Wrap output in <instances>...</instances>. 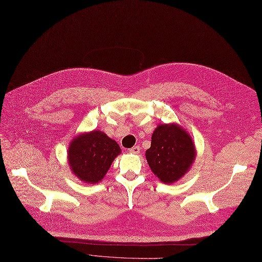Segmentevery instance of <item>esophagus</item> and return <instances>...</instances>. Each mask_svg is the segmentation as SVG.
I'll return each instance as SVG.
<instances>
[{
  "instance_id": "34e87169",
  "label": "esophagus",
  "mask_w": 262,
  "mask_h": 262,
  "mask_svg": "<svg viewBox=\"0 0 262 262\" xmlns=\"http://www.w3.org/2000/svg\"><path fill=\"white\" fill-rule=\"evenodd\" d=\"M129 153L132 154H139L140 153V146L135 145L132 148H129Z\"/></svg>"
}]
</instances>
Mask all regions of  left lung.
I'll return each mask as SVG.
<instances>
[{"label":"left lung","mask_w":262,"mask_h":262,"mask_svg":"<svg viewBox=\"0 0 262 262\" xmlns=\"http://www.w3.org/2000/svg\"><path fill=\"white\" fill-rule=\"evenodd\" d=\"M195 156L191 136L175 123L158 125L145 152L150 170L164 184L180 181L192 167Z\"/></svg>","instance_id":"obj_1"}]
</instances>
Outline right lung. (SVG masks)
<instances>
[{
  "label": "right lung",
  "mask_w": 262,
  "mask_h": 262,
  "mask_svg": "<svg viewBox=\"0 0 262 262\" xmlns=\"http://www.w3.org/2000/svg\"><path fill=\"white\" fill-rule=\"evenodd\" d=\"M120 153L121 148L115 140L101 130H92L71 141L68 162L73 174L82 183L98 184Z\"/></svg>",
  "instance_id": "1"
}]
</instances>
